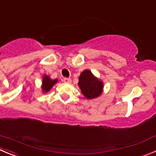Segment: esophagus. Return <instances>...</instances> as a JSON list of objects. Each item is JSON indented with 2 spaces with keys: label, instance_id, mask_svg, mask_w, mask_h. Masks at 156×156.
<instances>
[{
  "label": "esophagus",
  "instance_id": "1",
  "mask_svg": "<svg viewBox=\"0 0 156 156\" xmlns=\"http://www.w3.org/2000/svg\"><path fill=\"white\" fill-rule=\"evenodd\" d=\"M63 82L66 83H71L72 80H71V79H68V78H64V79H63Z\"/></svg>",
  "mask_w": 156,
  "mask_h": 156
}]
</instances>
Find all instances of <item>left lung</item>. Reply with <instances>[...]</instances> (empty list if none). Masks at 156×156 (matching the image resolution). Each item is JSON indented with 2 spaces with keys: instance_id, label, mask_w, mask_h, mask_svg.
Returning <instances> with one entry per match:
<instances>
[{
  "instance_id": "left-lung-1",
  "label": "left lung",
  "mask_w": 156,
  "mask_h": 156,
  "mask_svg": "<svg viewBox=\"0 0 156 156\" xmlns=\"http://www.w3.org/2000/svg\"><path fill=\"white\" fill-rule=\"evenodd\" d=\"M78 86L87 99L97 98L103 93L104 83L91 71L85 69L80 75Z\"/></svg>"
}]
</instances>
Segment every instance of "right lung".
I'll return each instance as SVG.
<instances>
[{
	"mask_svg": "<svg viewBox=\"0 0 156 156\" xmlns=\"http://www.w3.org/2000/svg\"><path fill=\"white\" fill-rule=\"evenodd\" d=\"M58 81V79H51L50 76L48 75L43 76L42 85H41V89H42L43 93L45 94L50 91L51 89L53 87L54 85L57 83Z\"/></svg>",
	"mask_w": 156,
	"mask_h": 156,
	"instance_id": "obj_1",
	"label": "right lung"
}]
</instances>
